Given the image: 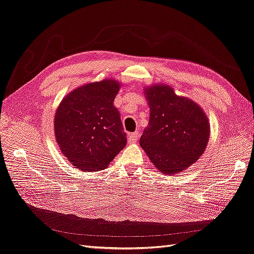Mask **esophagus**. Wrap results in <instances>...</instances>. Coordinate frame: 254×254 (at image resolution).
I'll list each match as a JSON object with an SVG mask.
<instances>
[{
    "mask_svg": "<svg viewBox=\"0 0 254 254\" xmlns=\"http://www.w3.org/2000/svg\"><path fill=\"white\" fill-rule=\"evenodd\" d=\"M139 137H140V132H139V130H137V132L132 133V134H130V135L128 136V141H129L130 143L136 142L137 140L139 139Z\"/></svg>",
    "mask_w": 254,
    "mask_h": 254,
    "instance_id": "obj_1",
    "label": "esophagus"
}]
</instances>
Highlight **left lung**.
<instances>
[{"label": "left lung", "mask_w": 254, "mask_h": 254, "mask_svg": "<svg viewBox=\"0 0 254 254\" xmlns=\"http://www.w3.org/2000/svg\"><path fill=\"white\" fill-rule=\"evenodd\" d=\"M149 106V121L140 145L159 171L172 175L194 163L207 145L210 127L198 103L178 96L166 84L144 91Z\"/></svg>", "instance_id": "1"}]
</instances>
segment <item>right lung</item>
I'll return each instance as SVG.
<instances>
[{
  "mask_svg": "<svg viewBox=\"0 0 254 254\" xmlns=\"http://www.w3.org/2000/svg\"><path fill=\"white\" fill-rule=\"evenodd\" d=\"M119 89L120 82L114 79L83 84L64 97L56 110V141L64 156L81 171L108 167L127 144L114 106Z\"/></svg>",
  "mask_w": 254,
  "mask_h": 254,
  "instance_id": "right-lung-1",
  "label": "right lung"
}]
</instances>
